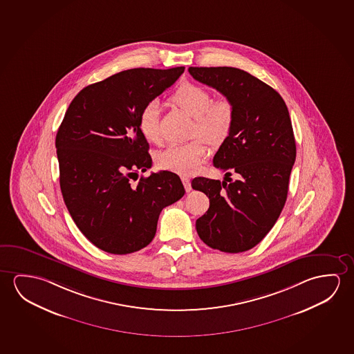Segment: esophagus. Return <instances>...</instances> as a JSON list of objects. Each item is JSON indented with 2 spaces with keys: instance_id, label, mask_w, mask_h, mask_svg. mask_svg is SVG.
Here are the masks:
<instances>
[{
  "instance_id": "obj_1",
  "label": "esophagus",
  "mask_w": 354,
  "mask_h": 354,
  "mask_svg": "<svg viewBox=\"0 0 354 354\" xmlns=\"http://www.w3.org/2000/svg\"><path fill=\"white\" fill-rule=\"evenodd\" d=\"M181 181H183V184H184V187H185L186 192H190V191H191L190 178H189V176H181Z\"/></svg>"
}]
</instances>
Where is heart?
<instances>
[{"label": "heart", "mask_w": 354, "mask_h": 354, "mask_svg": "<svg viewBox=\"0 0 354 354\" xmlns=\"http://www.w3.org/2000/svg\"><path fill=\"white\" fill-rule=\"evenodd\" d=\"M168 103L192 118L191 135H200L217 145L228 137L234 122V106L225 97L213 99L205 88L195 83H184L169 97ZM138 129L149 143L160 142L158 124V106L149 103L138 116ZM208 147L202 138H195L184 145H174L157 156V165L163 170L191 174L206 158Z\"/></svg>", "instance_id": "1"}]
</instances>
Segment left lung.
Listing matches in <instances>:
<instances>
[{
  "instance_id": "1",
  "label": "left lung",
  "mask_w": 354,
  "mask_h": 354,
  "mask_svg": "<svg viewBox=\"0 0 354 354\" xmlns=\"http://www.w3.org/2000/svg\"><path fill=\"white\" fill-rule=\"evenodd\" d=\"M191 76L217 89L234 106V122L213 158L224 181L195 178L191 185L209 198L196 221L205 244L243 252L272 229L288 194L295 140L287 105L272 87L235 67H190ZM239 180L232 182L230 176Z\"/></svg>"
}]
</instances>
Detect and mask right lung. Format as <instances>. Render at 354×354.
<instances>
[{
	"label": "right lung",
	"mask_w": 354,
	"mask_h": 354,
	"mask_svg": "<svg viewBox=\"0 0 354 354\" xmlns=\"http://www.w3.org/2000/svg\"><path fill=\"white\" fill-rule=\"evenodd\" d=\"M184 70L119 72L83 88L66 111L55 141L61 192L73 222L100 250L126 255L146 248L162 209L185 194L167 170L131 181L152 167L140 113Z\"/></svg>",
	"instance_id": "1"
}]
</instances>
